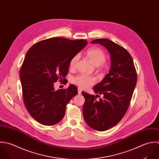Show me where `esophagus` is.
Here are the masks:
<instances>
[{
  "label": "esophagus",
  "instance_id": "esophagus-1",
  "mask_svg": "<svg viewBox=\"0 0 159 159\" xmlns=\"http://www.w3.org/2000/svg\"><path fill=\"white\" fill-rule=\"evenodd\" d=\"M81 92H82V91L81 90V89H80V88H78V93L79 95H80V94H81Z\"/></svg>",
  "mask_w": 159,
  "mask_h": 159
}]
</instances>
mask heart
Returning a JSON list of instances; mask_svg holds the SVG:
<instances>
[{"mask_svg":"<svg viewBox=\"0 0 159 159\" xmlns=\"http://www.w3.org/2000/svg\"><path fill=\"white\" fill-rule=\"evenodd\" d=\"M86 54L95 66H100L103 65L105 63L107 60L105 53L99 48H95L89 49L87 51ZM79 58V54H76L70 60L69 63V66L70 68H73L75 66ZM96 82V79L94 77L84 75L76 76L71 79V83L81 89H87L91 86L94 84Z\"/></svg>","mask_w":159,"mask_h":159,"instance_id":"b5f03b06","label":"heart"}]
</instances>
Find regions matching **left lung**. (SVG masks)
Segmentation results:
<instances>
[{
  "label": "left lung",
  "mask_w": 159,
  "mask_h": 159,
  "mask_svg": "<svg viewBox=\"0 0 159 159\" xmlns=\"http://www.w3.org/2000/svg\"><path fill=\"white\" fill-rule=\"evenodd\" d=\"M92 44H100L110 54L111 66L101 82L93 87L96 96L82 93L85 98L84 118L93 129L104 131L115 126L123 118L130 104L136 85L137 73L133 58L123 47L108 39H97ZM98 96H99L98 94Z\"/></svg>",
  "instance_id": "8db88e82"
}]
</instances>
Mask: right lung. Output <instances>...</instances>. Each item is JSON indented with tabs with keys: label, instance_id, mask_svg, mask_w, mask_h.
I'll return each instance as SVG.
<instances>
[{
	"label": "right lung",
	"instance_id": "add662e5",
	"mask_svg": "<svg viewBox=\"0 0 159 159\" xmlns=\"http://www.w3.org/2000/svg\"><path fill=\"white\" fill-rule=\"evenodd\" d=\"M86 40L52 38L34 44L26 53L20 71L24 104L39 123L51 126L64 117L66 106L78 94L70 84L55 91L53 83L65 80L70 60L87 44Z\"/></svg>",
	"mask_w": 159,
	"mask_h": 159
}]
</instances>
